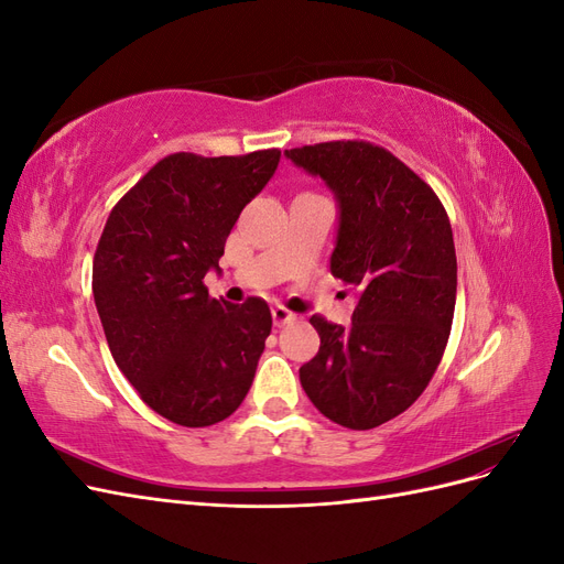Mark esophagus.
I'll list each match as a JSON object with an SVG mask.
<instances>
[{
    "label": "esophagus",
    "mask_w": 564,
    "mask_h": 564,
    "mask_svg": "<svg viewBox=\"0 0 564 564\" xmlns=\"http://www.w3.org/2000/svg\"><path fill=\"white\" fill-rule=\"evenodd\" d=\"M296 319V313L286 311L284 305H275L272 308V322H275V327H284V324H292Z\"/></svg>",
    "instance_id": "obj_1"
}]
</instances>
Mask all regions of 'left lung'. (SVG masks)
Segmentation results:
<instances>
[{
    "mask_svg": "<svg viewBox=\"0 0 564 564\" xmlns=\"http://www.w3.org/2000/svg\"><path fill=\"white\" fill-rule=\"evenodd\" d=\"M338 202L332 275L360 289L348 327L319 315V350L299 369L319 412L369 431L412 406L445 355L456 303L449 216L433 187L367 141L284 150Z\"/></svg>",
    "mask_w": 564,
    "mask_h": 564,
    "instance_id": "1",
    "label": "left lung"
}]
</instances>
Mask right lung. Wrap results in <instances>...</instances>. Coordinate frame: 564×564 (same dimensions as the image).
<instances>
[{"instance_id":"right-lung-1","label":"right lung","mask_w":564,"mask_h":564,"mask_svg":"<svg viewBox=\"0 0 564 564\" xmlns=\"http://www.w3.org/2000/svg\"><path fill=\"white\" fill-rule=\"evenodd\" d=\"M280 164L174 152L115 204L94 256V301L119 371L185 429L228 419L251 388L272 327L263 299H212L228 235Z\"/></svg>"}]
</instances>
